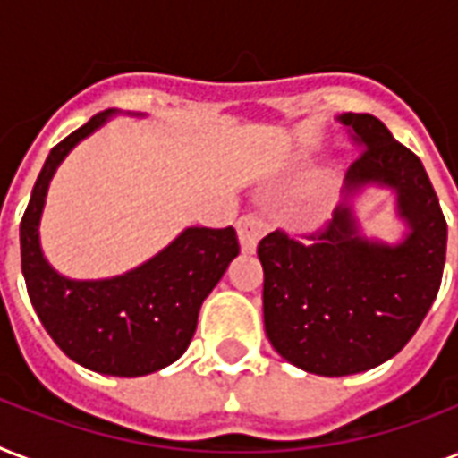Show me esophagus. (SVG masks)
<instances>
[{
  "mask_svg": "<svg viewBox=\"0 0 458 458\" xmlns=\"http://www.w3.org/2000/svg\"><path fill=\"white\" fill-rule=\"evenodd\" d=\"M266 221L259 214H247L237 221V237H240V247L242 251H254L257 250L259 240L266 235Z\"/></svg>",
  "mask_w": 458,
  "mask_h": 458,
  "instance_id": "esophagus-1",
  "label": "esophagus"
}]
</instances>
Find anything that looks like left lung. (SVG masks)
I'll use <instances>...</instances> for the list:
<instances>
[{"instance_id":"1","label":"left lung","mask_w":458,"mask_h":458,"mask_svg":"<svg viewBox=\"0 0 458 458\" xmlns=\"http://www.w3.org/2000/svg\"><path fill=\"white\" fill-rule=\"evenodd\" d=\"M359 157L347 190L390 187L406 237L359 233L352 207L306 240L273 230L259 242L264 326L273 349L297 369L340 377L376 369L404 349L433 306L447 254V221L420 158L370 114H342Z\"/></svg>"}]
</instances>
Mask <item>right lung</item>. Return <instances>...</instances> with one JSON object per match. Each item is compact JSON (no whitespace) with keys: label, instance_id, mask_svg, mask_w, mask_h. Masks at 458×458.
Masks as SVG:
<instances>
[{"label":"right lung","instance_id":"obj_1","mask_svg":"<svg viewBox=\"0 0 458 458\" xmlns=\"http://www.w3.org/2000/svg\"><path fill=\"white\" fill-rule=\"evenodd\" d=\"M102 111L54 147L21 221V268L42 326L68 359L104 376L138 377L182 356L207 300L240 254L233 225L187 228L147 264L106 280H68L47 264L39 216L54 171L106 123Z\"/></svg>","mask_w":458,"mask_h":458}]
</instances>
